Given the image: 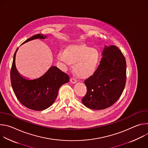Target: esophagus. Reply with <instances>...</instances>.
<instances>
[{
	"label": "esophagus",
	"instance_id": "esophagus-1",
	"mask_svg": "<svg viewBox=\"0 0 148 148\" xmlns=\"http://www.w3.org/2000/svg\"><path fill=\"white\" fill-rule=\"evenodd\" d=\"M77 81L75 78H70V82H71V83H73V84L76 83Z\"/></svg>",
	"mask_w": 148,
	"mask_h": 148
}]
</instances>
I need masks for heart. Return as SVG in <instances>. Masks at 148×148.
<instances>
[{
    "label": "heart",
    "mask_w": 148,
    "mask_h": 148,
    "mask_svg": "<svg viewBox=\"0 0 148 148\" xmlns=\"http://www.w3.org/2000/svg\"><path fill=\"white\" fill-rule=\"evenodd\" d=\"M58 60L63 66H70L74 64V71L81 78H87L96 71L99 61L97 50L84 44L73 45L66 50H61L57 54Z\"/></svg>",
    "instance_id": "b5f03b06"
}]
</instances>
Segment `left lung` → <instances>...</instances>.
Returning <instances> with one entry per match:
<instances>
[{
  "label": "left lung",
  "instance_id": "obj_1",
  "mask_svg": "<svg viewBox=\"0 0 148 148\" xmlns=\"http://www.w3.org/2000/svg\"><path fill=\"white\" fill-rule=\"evenodd\" d=\"M102 58L94 74L84 81L87 94L82 99L88 108L99 110L112 105L121 97L126 84V63L115 46H105Z\"/></svg>",
  "mask_w": 148,
  "mask_h": 148
}]
</instances>
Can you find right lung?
Segmentation results:
<instances>
[{
    "instance_id": "1",
    "label": "right lung",
    "mask_w": 148,
    "mask_h": 148,
    "mask_svg": "<svg viewBox=\"0 0 148 148\" xmlns=\"http://www.w3.org/2000/svg\"><path fill=\"white\" fill-rule=\"evenodd\" d=\"M46 36L34 35L23 43L34 39H45ZM16 50L10 70V79L13 90L17 99L26 107L34 111H42L50 107L55 101L60 87L69 81L70 77L56 66L51 67L41 77L27 79L17 71L15 58Z\"/></svg>"
}]
</instances>
